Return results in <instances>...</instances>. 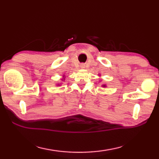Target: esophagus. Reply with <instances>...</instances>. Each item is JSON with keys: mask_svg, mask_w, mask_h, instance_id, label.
Returning a JSON list of instances; mask_svg holds the SVG:
<instances>
[{"mask_svg": "<svg viewBox=\"0 0 159 159\" xmlns=\"http://www.w3.org/2000/svg\"><path fill=\"white\" fill-rule=\"evenodd\" d=\"M80 68H81V69H85V65L84 64H80Z\"/></svg>", "mask_w": 159, "mask_h": 159, "instance_id": "esophagus-1", "label": "esophagus"}]
</instances>
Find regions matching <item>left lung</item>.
<instances>
[{"mask_svg":"<svg viewBox=\"0 0 159 159\" xmlns=\"http://www.w3.org/2000/svg\"><path fill=\"white\" fill-rule=\"evenodd\" d=\"M99 76H100V75H99ZM102 87H104H104L106 88V87H107V85H106V84H102Z\"/></svg>","mask_w":159,"mask_h":159,"instance_id":"8db88e82","label":"left lung"}]
</instances>
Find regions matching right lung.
Segmentation results:
<instances>
[{"instance_id": "right-lung-1", "label": "right lung", "mask_w": 159, "mask_h": 159, "mask_svg": "<svg viewBox=\"0 0 159 159\" xmlns=\"http://www.w3.org/2000/svg\"><path fill=\"white\" fill-rule=\"evenodd\" d=\"M65 78H66V76H65V75H64V76H62V79H61V80H62V81H64V80H65ZM58 85H60V84H59V83H58Z\"/></svg>"}]
</instances>
